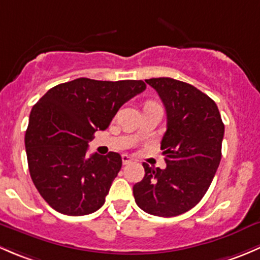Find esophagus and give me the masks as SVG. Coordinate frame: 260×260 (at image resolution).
I'll list each match as a JSON object with an SVG mask.
<instances>
[{
  "instance_id": "obj_1",
  "label": "esophagus",
  "mask_w": 260,
  "mask_h": 260,
  "mask_svg": "<svg viewBox=\"0 0 260 260\" xmlns=\"http://www.w3.org/2000/svg\"><path fill=\"white\" fill-rule=\"evenodd\" d=\"M121 159H122V164H124V165L130 164V162L133 161V159H131V157L129 156V155H126V154L121 155Z\"/></svg>"
}]
</instances>
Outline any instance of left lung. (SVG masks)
<instances>
[{
	"label": "left lung",
	"mask_w": 260,
	"mask_h": 260,
	"mask_svg": "<svg viewBox=\"0 0 260 260\" xmlns=\"http://www.w3.org/2000/svg\"><path fill=\"white\" fill-rule=\"evenodd\" d=\"M145 81L167 110L161 140L167 168L144 162L145 176L133 192L144 211L170 218L194 208L209 189L221 159L224 124L216 104L192 85L170 77Z\"/></svg>",
	"instance_id": "1"
}]
</instances>
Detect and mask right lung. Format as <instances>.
<instances>
[{"label": "right lung", "mask_w": 260, "mask_h": 260, "mask_svg": "<svg viewBox=\"0 0 260 260\" xmlns=\"http://www.w3.org/2000/svg\"><path fill=\"white\" fill-rule=\"evenodd\" d=\"M145 89L141 80L80 77L52 87L35 104L25 135L28 170L52 209L80 216L103 207L122 160L112 151L87 156L89 141Z\"/></svg>", "instance_id": "right-lung-1"}]
</instances>
